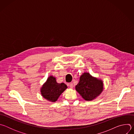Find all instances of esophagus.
<instances>
[{"label":"esophagus","mask_w":134,"mask_h":134,"mask_svg":"<svg viewBox=\"0 0 134 134\" xmlns=\"http://www.w3.org/2000/svg\"><path fill=\"white\" fill-rule=\"evenodd\" d=\"M69 87L70 88H73V87H74V85H73V84L72 83H70L69 84Z\"/></svg>","instance_id":"esophagus-1"}]
</instances>
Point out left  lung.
Returning a JSON list of instances; mask_svg holds the SVG:
<instances>
[{
	"instance_id": "8db88e82",
	"label": "left lung",
	"mask_w": 134,
	"mask_h": 134,
	"mask_svg": "<svg viewBox=\"0 0 134 134\" xmlns=\"http://www.w3.org/2000/svg\"><path fill=\"white\" fill-rule=\"evenodd\" d=\"M101 79L93 77L90 73L84 72L80 77L75 90L85 101H92L101 94L104 89Z\"/></svg>"
}]
</instances>
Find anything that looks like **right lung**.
<instances>
[{"label": "right lung", "instance_id": "add662e5", "mask_svg": "<svg viewBox=\"0 0 134 134\" xmlns=\"http://www.w3.org/2000/svg\"><path fill=\"white\" fill-rule=\"evenodd\" d=\"M67 87L64 83H57L56 78L50 75L40 88V93L42 97L47 101L55 102Z\"/></svg>", "mask_w": 134, "mask_h": 134}]
</instances>
